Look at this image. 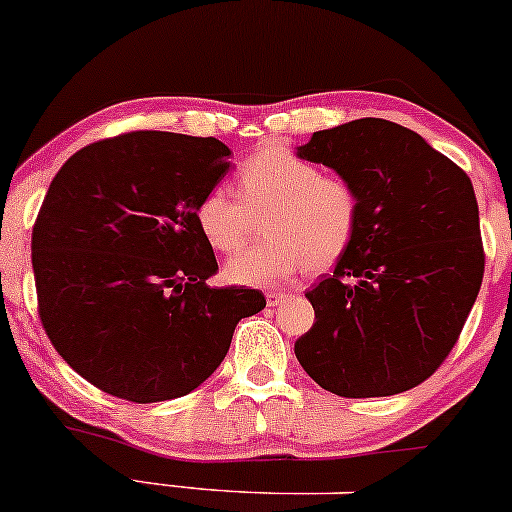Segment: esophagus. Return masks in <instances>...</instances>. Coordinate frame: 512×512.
Wrapping results in <instances>:
<instances>
[{"label":"esophagus","mask_w":512,"mask_h":512,"mask_svg":"<svg viewBox=\"0 0 512 512\" xmlns=\"http://www.w3.org/2000/svg\"><path fill=\"white\" fill-rule=\"evenodd\" d=\"M286 298H288L286 291H269L267 293V305L269 307H276V305H281Z\"/></svg>","instance_id":"esophagus-1"}]
</instances>
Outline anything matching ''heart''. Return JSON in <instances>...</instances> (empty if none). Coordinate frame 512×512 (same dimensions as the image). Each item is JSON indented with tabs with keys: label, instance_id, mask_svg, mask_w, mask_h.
<instances>
[{
	"label": "heart",
	"instance_id": "heart-1",
	"mask_svg": "<svg viewBox=\"0 0 512 512\" xmlns=\"http://www.w3.org/2000/svg\"><path fill=\"white\" fill-rule=\"evenodd\" d=\"M238 197L214 188L197 202L195 221L209 248L238 252L262 219V243L226 264L240 286H274L300 269L324 272L346 255L360 226V195L348 178L322 174L286 147H267L236 174Z\"/></svg>",
	"mask_w": 512,
	"mask_h": 512
}]
</instances>
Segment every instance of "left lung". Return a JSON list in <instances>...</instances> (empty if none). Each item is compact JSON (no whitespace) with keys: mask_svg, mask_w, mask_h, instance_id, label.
<instances>
[{"mask_svg":"<svg viewBox=\"0 0 512 512\" xmlns=\"http://www.w3.org/2000/svg\"><path fill=\"white\" fill-rule=\"evenodd\" d=\"M298 157L348 178L360 226L334 274L305 293L315 324L295 357L326 391H410L451 353L484 276L472 181L422 135L386 119L312 133Z\"/></svg>","mask_w":512,"mask_h":512,"instance_id":"1","label":"left lung"}]
</instances>
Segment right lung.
Instances as JSON below:
<instances>
[{
  "instance_id": "1",
  "label": "right lung",
  "mask_w": 512,
  "mask_h": 512,
  "mask_svg": "<svg viewBox=\"0 0 512 512\" xmlns=\"http://www.w3.org/2000/svg\"><path fill=\"white\" fill-rule=\"evenodd\" d=\"M229 155L217 138L133 131L78 150L49 183L30 243L40 322L100 391L186 396L267 305L257 288L207 286L219 267L195 209Z\"/></svg>"
}]
</instances>
